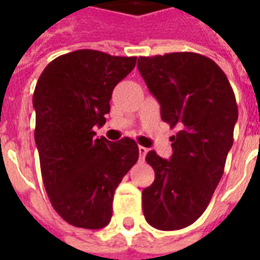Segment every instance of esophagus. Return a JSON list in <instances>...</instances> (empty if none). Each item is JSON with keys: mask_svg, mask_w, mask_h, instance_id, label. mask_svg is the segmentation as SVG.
Masks as SVG:
<instances>
[{"mask_svg": "<svg viewBox=\"0 0 260 260\" xmlns=\"http://www.w3.org/2000/svg\"><path fill=\"white\" fill-rule=\"evenodd\" d=\"M146 153H147V149H146V147L139 146V157H141L142 160L145 158V156H146Z\"/></svg>", "mask_w": 260, "mask_h": 260, "instance_id": "1", "label": "esophagus"}]
</instances>
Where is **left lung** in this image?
<instances>
[{
    "label": "left lung",
    "mask_w": 260,
    "mask_h": 260,
    "mask_svg": "<svg viewBox=\"0 0 260 260\" xmlns=\"http://www.w3.org/2000/svg\"><path fill=\"white\" fill-rule=\"evenodd\" d=\"M138 69L161 119L180 128L170 160L146 154L154 181L142 191L143 214L154 229L181 230L201 217L221 180L238 119L234 91L221 68L201 54L141 57Z\"/></svg>",
    "instance_id": "1"
}]
</instances>
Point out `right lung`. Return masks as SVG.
I'll return each mask as SVG.
<instances>
[{
    "label": "right lung",
    "mask_w": 260,
    "mask_h": 260,
    "mask_svg": "<svg viewBox=\"0 0 260 260\" xmlns=\"http://www.w3.org/2000/svg\"><path fill=\"white\" fill-rule=\"evenodd\" d=\"M136 57L96 50L59 55L44 68L33 93L43 182L54 210L75 227L99 230L113 216L118 184L138 161L134 139L94 138L106 124L114 87Z\"/></svg>",
    "instance_id": "right-lung-1"
}]
</instances>
